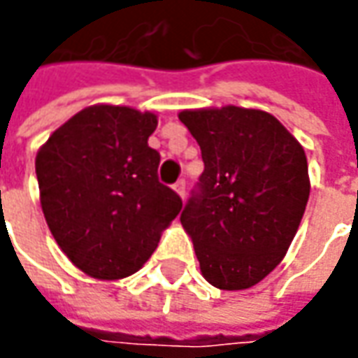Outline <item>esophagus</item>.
I'll return each instance as SVG.
<instances>
[{
  "mask_svg": "<svg viewBox=\"0 0 358 358\" xmlns=\"http://www.w3.org/2000/svg\"><path fill=\"white\" fill-rule=\"evenodd\" d=\"M173 189H175V191H177V193H179V197H181V199H185V181H183V179H181V181H177V183H175V185H173Z\"/></svg>",
  "mask_w": 358,
  "mask_h": 358,
  "instance_id": "esophagus-1",
  "label": "esophagus"
}]
</instances>
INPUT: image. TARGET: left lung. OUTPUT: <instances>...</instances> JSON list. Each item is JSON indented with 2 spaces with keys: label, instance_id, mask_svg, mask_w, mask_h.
Listing matches in <instances>:
<instances>
[{
  "label": "left lung",
  "instance_id": "obj_1",
  "mask_svg": "<svg viewBox=\"0 0 358 358\" xmlns=\"http://www.w3.org/2000/svg\"><path fill=\"white\" fill-rule=\"evenodd\" d=\"M179 119L205 163L181 225L207 281L249 289L281 263L301 225L310 191L305 149L261 109L227 105Z\"/></svg>",
  "mask_w": 358,
  "mask_h": 358
}]
</instances>
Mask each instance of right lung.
Here are the masks:
<instances>
[{"mask_svg":"<svg viewBox=\"0 0 358 358\" xmlns=\"http://www.w3.org/2000/svg\"><path fill=\"white\" fill-rule=\"evenodd\" d=\"M157 115L91 105L51 133L35 173L48 227L69 261L101 281L129 277L157 249L181 197L159 183L147 139Z\"/></svg>","mask_w":358,"mask_h":358,"instance_id":"add662e5","label":"right lung"}]
</instances>
